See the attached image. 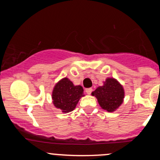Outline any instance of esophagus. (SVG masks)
Instances as JSON below:
<instances>
[{
	"mask_svg": "<svg viewBox=\"0 0 160 160\" xmlns=\"http://www.w3.org/2000/svg\"><path fill=\"white\" fill-rule=\"evenodd\" d=\"M85 90H86V93H88V94H90V93H91V92L93 91V89H92V88H87Z\"/></svg>",
	"mask_w": 160,
	"mask_h": 160,
	"instance_id": "obj_1",
	"label": "esophagus"
}]
</instances>
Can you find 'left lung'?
Returning <instances> with one entry per match:
<instances>
[{
    "label": "left lung",
    "instance_id": "1",
    "mask_svg": "<svg viewBox=\"0 0 160 160\" xmlns=\"http://www.w3.org/2000/svg\"><path fill=\"white\" fill-rule=\"evenodd\" d=\"M92 95L98 99L100 106L108 112L115 111L123 101L124 89L122 85L113 78H108L104 86L99 87Z\"/></svg>",
    "mask_w": 160,
    "mask_h": 160
}]
</instances>
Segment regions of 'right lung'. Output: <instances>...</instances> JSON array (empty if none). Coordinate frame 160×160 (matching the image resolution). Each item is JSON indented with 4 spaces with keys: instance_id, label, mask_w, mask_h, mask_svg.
<instances>
[{
    "instance_id": "add662e5",
    "label": "right lung",
    "mask_w": 160,
    "mask_h": 160,
    "mask_svg": "<svg viewBox=\"0 0 160 160\" xmlns=\"http://www.w3.org/2000/svg\"><path fill=\"white\" fill-rule=\"evenodd\" d=\"M83 95L81 86H74L68 78H63L55 86L52 91V100L55 107L62 112L68 113L74 110L79 100Z\"/></svg>"
}]
</instances>
